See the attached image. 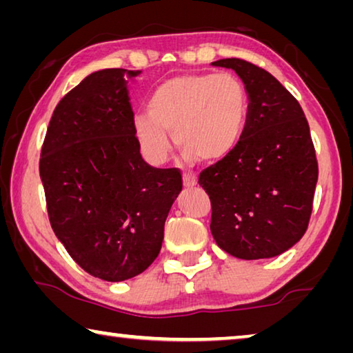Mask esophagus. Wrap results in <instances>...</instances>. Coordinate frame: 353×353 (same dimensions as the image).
I'll list each match as a JSON object with an SVG mask.
<instances>
[{
	"mask_svg": "<svg viewBox=\"0 0 353 353\" xmlns=\"http://www.w3.org/2000/svg\"><path fill=\"white\" fill-rule=\"evenodd\" d=\"M183 185L185 187H194L198 183V177L193 172H183Z\"/></svg>",
	"mask_w": 353,
	"mask_h": 353,
	"instance_id": "esophagus-1",
	"label": "esophagus"
}]
</instances>
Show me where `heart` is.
<instances>
[{"label": "heart", "instance_id": "b5f03b06", "mask_svg": "<svg viewBox=\"0 0 353 353\" xmlns=\"http://www.w3.org/2000/svg\"><path fill=\"white\" fill-rule=\"evenodd\" d=\"M249 97L232 73L183 74L165 81L148 101V113L135 115L132 128L141 154L152 165L171 152L168 132L187 157L216 162L241 141Z\"/></svg>", "mask_w": 353, "mask_h": 353}]
</instances>
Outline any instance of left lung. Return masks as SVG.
I'll list each match as a JSON object with an SVG mask.
<instances>
[{"label":"left lung","mask_w":353,"mask_h":353,"mask_svg":"<svg viewBox=\"0 0 353 353\" xmlns=\"http://www.w3.org/2000/svg\"><path fill=\"white\" fill-rule=\"evenodd\" d=\"M212 65L234 70L249 97L241 141L199 176L212 202V235L236 259H271L301 240L312 216L318 160L308 121L266 70L235 57Z\"/></svg>","instance_id":"8db88e82"}]
</instances>
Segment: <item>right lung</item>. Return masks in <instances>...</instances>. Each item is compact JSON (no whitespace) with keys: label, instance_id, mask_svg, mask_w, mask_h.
I'll return each instance as SVG.
<instances>
[{"label":"right lung","instance_id":"obj_1","mask_svg":"<svg viewBox=\"0 0 353 353\" xmlns=\"http://www.w3.org/2000/svg\"><path fill=\"white\" fill-rule=\"evenodd\" d=\"M140 73L87 76L57 104L40 154L52 230L83 271L105 282L151 266L182 191L181 172L154 168L140 154L128 92Z\"/></svg>","mask_w":353,"mask_h":353}]
</instances>
